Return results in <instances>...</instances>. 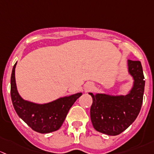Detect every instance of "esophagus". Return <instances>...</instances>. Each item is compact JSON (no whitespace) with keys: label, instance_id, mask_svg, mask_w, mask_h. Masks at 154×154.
I'll use <instances>...</instances> for the list:
<instances>
[{"label":"esophagus","instance_id":"obj_1","mask_svg":"<svg viewBox=\"0 0 154 154\" xmlns=\"http://www.w3.org/2000/svg\"><path fill=\"white\" fill-rule=\"evenodd\" d=\"M90 88H91V86H90V85H88V88H87V90H89V89H90Z\"/></svg>","mask_w":154,"mask_h":154}]
</instances>
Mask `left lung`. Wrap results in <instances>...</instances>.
I'll use <instances>...</instances> for the list:
<instances>
[{"instance_id": "8db88e82", "label": "left lung", "mask_w": 154, "mask_h": 154, "mask_svg": "<svg viewBox=\"0 0 154 154\" xmlns=\"http://www.w3.org/2000/svg\"><path fill=\"white\" fill-rule=\"evenodd\" d=\"M129 72L134 79V86L126 96H110L90 93L93 97L90 119L95 129L110 136L119 135L136 119L143 101L145 77L141 62L128 60Z\"/></svg>"}]
</instances>
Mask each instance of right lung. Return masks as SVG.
Here are the masks:
<instances>
[{"mask_svg": "<svg viewBox=\"0 0 154 154\" xmlns=\"http://www.w3.org/2000/svg\"><path fill=\"white\" fill-rule=\"evenodd\" d=\"M13 66L11 75V99L18 116L33 131L41 134H48L61 128L67 112L82 93L57 99L45 104H36L24 101L19 96L16 89L15 69Z\"/></svg>", "mask_w": 154, "mask_h": 154, "instance_id": "1", "label": "right lung"}]
</instances>
